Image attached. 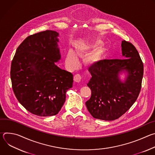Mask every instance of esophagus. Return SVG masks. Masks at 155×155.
Returning <instances> with one entry per match:
<instances>
[{
	"label": "esophagus",
	"instance_id": "1",
	"mask_svg": "<svg viewBox=\"0 0 155 155\" xmlns=\"http://www.w3.org/2000/svg\"><path fill=\"white\" fill-rule=\"evenodd\" d=\"M74 80L75 82H77V83H79L81 79V77L80 75L79 74H76L75 76H74Z\"/></svg>",
	"mask_w": 155,
	"mask_h": 155
}]
</instances>
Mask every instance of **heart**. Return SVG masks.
I'll list each match as a JSON object with an SVG mask.
<instances>
[{"label": "heart", "instance_id": "1", "mask_svg": "<svg viewBox=\"0 0 155 155\" xmlns=\"http://www.w3.org/2000/svg\"><path fill=\"white\" fill-rule=\"evenodd\" d=\"M101 42L99 41H97L96 42L97 44H99ZM65 62L67 64L68 67L71 69H75L77 67L78 64V58L74 51L69 50L68 52L67 55H66Z\"/></svg>", "mask_w": 155, "mask_h": 155}]
</instances>
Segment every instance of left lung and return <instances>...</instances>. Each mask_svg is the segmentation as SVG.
<instances>
[{
    "instance_id": "8db88e82",
    "label": "left lung",
    "mask_w": 155,
    "mask_h": 155,
    "mask_svg": "<svg viewBox=\"0 0 155 155\" xmlns=\"http://www.w3.org/2000/svg\"><path fill=\"white\" fill-rule=\"evenodd\" d=\"M123 58L104 59L93 64L88 69L91 78L87 85L91 90L86 102L87 109L96 119L112 121L119 118L134 104L140 93L143 75V64L136 47L122 41ZM128 72L125 81L119 74Z\"/></svg>"
}]
</instances>
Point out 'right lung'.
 I'll return each mask as SVG.
<instances>
[{
  "instance_id": "obj_1",
  "label": "right lung",
  "mask_w": 155,
  "mask_h": 155,
  "mask_svg": "<svg viewBox=\"0 0 155 155\" xmlns=\"http://www.w3.org/2000/svg\"><path fill=\"white\" fill-rule=\"evenodd\" d=\"M58 33L47 30L28 36L12 62V88L19 102L39 117L58 114L72 87L73 75L55 64L61 59Z\"/></svg>"
}]
</instances>
